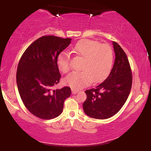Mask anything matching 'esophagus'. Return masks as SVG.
<instances>
[{"label":"esophagus","instance_id":"1","mask_svg":"<svg viewBox=\"0 0 151 151\" xmlns=\"http://www.w3.org/2000/svg\"><path fill=\"white\" fill-rule=\"evenodd\" d=\"M78 92V90H76V89H72V93L73 94H76Z\"/></svg>","mask_w":151,"mask_h":151}]
</instances>
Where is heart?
Wrapping results in <instances>:
<instances>
[{"instance_id":"obj_1","label":"heart","mask_w":151,"mask_h":151,"mask_svg":"<svg viewBox=\"0 0 151 151\" xmlns=\"http://www.w3.org/2000/svg\"><path fill=\"white\" fill-rule=\"evenodd\" d=\"M76 56L84 58L81 71L70 73L65 78V82L73 89H81L93 81L99 82L104 79L110 72L113 64L114 54L108 44H101L97 41L82 40L75 44L72 49ZM57 66L63 73L70 68V57L62 52L56 60Z\"/></svg>"}]
</instances>
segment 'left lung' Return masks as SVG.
Instances as JSON below:
<instances>
[{
    "label": "left lung",
    "instance_id": "left-lung-1",
    "mask_svg": "<svg viewBox=\"0 0 151 151\" xmlns=\"http://www.w3.org/2000/svg\"><path fill=\"white\" fill-rule=\"evenodd\" d=\"M115 59L110 75L101 84L85 91L87 99L83 103L85 114L90 117L105 119L121 110L132 88V74L126 53L113 41Z\"/></svg>",
    "mask_w": 151,
    "mask_h": 151
}]
</instances>
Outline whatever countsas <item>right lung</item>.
<instances>
[{"mask_svg": "<svg viewBox=\"0 0 151 151\" xmlns=\"http://www.w3.org/2000/svg\"><path fill=\"white\" fill-rule=\"evenodd\" d=\"M70 41V38L42 36L28 46L19 60L16 74L19 95L27 110L42 119L59 116L64 101L71 94L67 86L51 90L61 78L57 57Z\"/></svg>", "mask_w": 151, "mask_h": 151, "instance_id": "right-lung-1", "label": "right lung"}]
</instances>
